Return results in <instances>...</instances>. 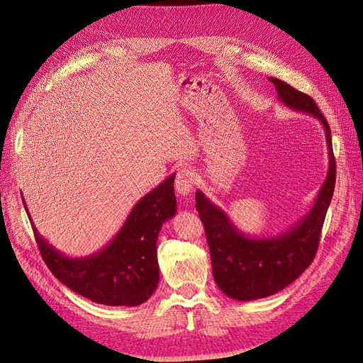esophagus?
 <instances>
[{
  "label": "esophagus",
  "instance_id": "1",
  "mask_svg": "<svg viewBox=\"0 0 363 363\" xmlns=\"http://www.w3.org/2000/svg\"><path fill=\"white\" fill-rule=\"evenodd\" d=\"M195 174L188 169V168H182L177 172V177H175V192L182 196H188L195 186Z\"/></svg>",
  "mask_w": 363,
  "mask_h": 363
}]
</instances>
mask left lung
Wrapping results in <instances>:
<instances>
[{
    "instance_id": "8db88e82",
    "label": "left lung",
    "mask_w": 363,
    "mask_h": 363,
    "mask_svg": "<svg viewBox=\"0 0 363 363\" xmlns=\"http://www.w3.org/2000/svg\"><path fill=\"white\" fill-rule=\"evenodd\" d=\"M268 80L276 86L280 103L291 111L312 115L323 124L328 150V171L311 211L286 232L271 238L247 236L230 221L223 208L215 206L201 191H196L195 207L211 250L213 279L219 289L238 301L259 300L277 294L311 265L320 244L336 182L332 131L313 98L274 77Z\"/></svg>"
}]
</instances>
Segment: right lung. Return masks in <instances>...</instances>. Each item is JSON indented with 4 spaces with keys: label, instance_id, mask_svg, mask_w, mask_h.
Masks as SVG:
<instances>
[{
    "label": "right lung",
    "instance_id": "1",
    "mask_svg": "<svg viewBox=\"0 0 363 363\" xmlns=\"http://www.w3.org/2000/svg\"><path fill=\"white\" fill-rule=\"evenodd\" d=\"M175 174L163 180L131 208L124 225L103 250L86 257H68L50 245L31 221L36 244L47 267L65 286L106 306H139L159 284L157 236L177 212Z\"/></svg>",
    "mask_w": 363,
    "mask_h": 363
}]
</instances>
